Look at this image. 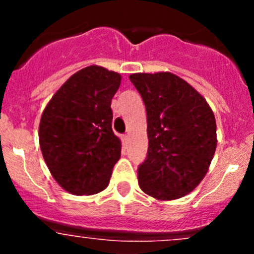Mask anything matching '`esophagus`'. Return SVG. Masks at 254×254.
I'll return each instance as SVG.
<instances>
[{
  "label": "esophagus",
  "mask_w": 254,
  "mask_h": 254,
  "mask_svg": "<svg viewBox=\"0 0 254 254\" xmlns=\"http://www.w3.org/2000/svg\"><path fill=\"white\" fill-rule=\"evenodd\" d=\"M122 141H123V143H124V145H127V141H129V136H127V135H123Z\"/></svg>",
  "instance_id": "esophagus-1"
}]
</instances>
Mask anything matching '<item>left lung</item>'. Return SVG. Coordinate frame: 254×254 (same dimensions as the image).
Masks as SVG:
<instances>
[{
    "label": "left lung",
    "instance_id": "8db88e82",
    "mask_svg": "<svg viewBox=\"0 0 254 254\" xmlns=\"http://www.w3.org/2000/svg\"><path fill=\"white\" fill-rule=\"evenodd\" d=\"M147 113L148 148L139 166L143 193L158 200L187 195L205 177L216 150V122L203 96L171 72L129 76Z\"/></svg>",
    "mask_w": 254,
    "mask_h": 254
}]
</instances>
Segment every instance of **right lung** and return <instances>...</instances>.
Instances as JSON below:
<instances>
[{"label": "right lung", "mask_w": 254, "mask_h": 254, "mask_svg": "<svg viewBox=\"0 0 254 254\" xmlns=\"http://www.w3.org/2000/svg\"><path fill=\"white\" fill-rule=\"evenodd\" d=\"M120 81L119 73L102 66L84 67L59 88L43 112V157L59 186L73 195L104 190L120 158L111 108Z\"/></svg>", "instance_id": "obj_1"}]
</instances>
